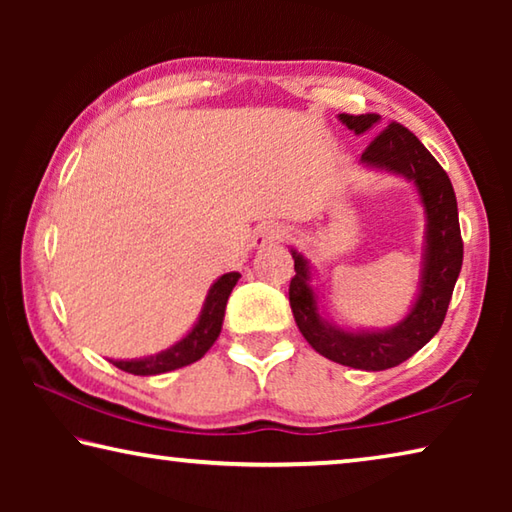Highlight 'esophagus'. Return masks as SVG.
Here are the masks:
<instances>
[{
  "mask_svg": "<svg viewBox=\"0 0 512 512\" xmlns=\"http://www.w3.org/2000/svg\"><path fill=\"white\" fill-rule=\"evenodd\" d=\"M287 237V228L277 223H262L255 230V246H266V244H275V241H282Z\"/></svg>",
  "mask_w": 512,
  "mask_h": 512,
  "instance_id": "1",
  "label": "esophagus"
}]
</instances>
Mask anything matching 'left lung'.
Listing matches in <instances>:
<instances>
[{
    "label": "left lung",
    "instance_id": "1",
    "mask_svg": "<svg viewBox=\"0 0 512 512\" xmlns=\"http://www.w3.org/2000/svg\"><path fill=\"white\" fill-rule=\"evenodd\" d=\"M339 119L357 135L379 124L375 112L368 115L343 112ZM361 162L375 169L400 173L418 187L427 214V246H424L418 300L409 316L391 329L345 332L318 314L314 289L309 287L307 259L291 250L296 275L289 284V302L298 329L318 354L357 370H386L413 357L443 325L454 284L461 273L463 239L452 180L409 128L391 121L361 153Z\"/></svg>",
    "mask_w": 512,
    "mask_h": 512
}]
</instances>
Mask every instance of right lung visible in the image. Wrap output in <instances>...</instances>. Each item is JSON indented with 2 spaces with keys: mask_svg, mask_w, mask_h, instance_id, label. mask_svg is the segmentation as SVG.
Instances as JSON below:
<instances>
[{
  "mask_svg": "<svg viewBox=\"0 0 512 512\" xmlns=\"http://www.w3.org/2000/svg\"><path fill=\"white\" fill-rule=\"evenodd\" d=\"M239 277H241L239 273H225L212 284V289L205 298L201 318H198V323L192 327V332H189L183 341L171 345L169 350L153 354V357L112 361V366H117L124 372H131V375L149 377V375H162V372L189 366V363L201 359L203 354L212 348L214 341L219 339L223 316H225V305H228V298L232 289H235Z\"/></svg>",
  "mask_w": 512,
  "mask_h": 512,
  "instance_id": "obj_1",
  "label": "right lung"
}]
</instances>
